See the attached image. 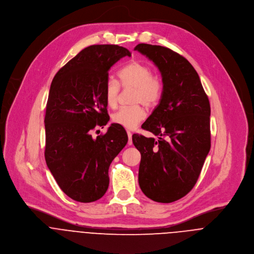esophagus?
<instances>
[{"instance_id":"esophagus-1","label":"esophagus","mask_w":254,"mask_h":254,"mask_svg":"<svg viewBox=\"0 0 254 254\" xmlns=\"http://www.w3.org/2000/svg\"><path fill=\"white\" fill-rule=\"evenodd\" d=\"M127 136H128L127 143H128V145H131L132 144V133L129 130H127Z\"/></svg>"}]
</instances>
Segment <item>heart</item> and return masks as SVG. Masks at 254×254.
<instances>
[{"mask_svg": "<svg viewBox=\"0 0 254 254\" xmlns=\"http://www.w3.org/2000/svg\"><path fill=\"white\" fill-rule=\"evenodd\" d=\"M120 84L124 89H134L132 95L133 104H142L150 108L157 104L162 94L161 79L152 74L151 68L139 61L132 60L124 66L119 72ZM120 84L109 79L104 87L103 95L108 107L116 108L120 96ZM145 112L140 105L122 108L112 117L113 122L126 128L132 129L144 119Z\"/></svg>", "mask_w": 254, "mask_h": 254, "instance_id": "obj_1", "label": "heart"}]
</instances>
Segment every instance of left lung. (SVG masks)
Here are the masks:
<instances>
[{"label": "left lung", "instance_id": "8db88e82", "mask_svg": "<svg viewBox=\"0 0 254 254\" xmlns=\"http://www.w3.org/2000/svg\"><path fill=\"white\" fill-rule=\"evenodd\" d=\"M159 69L161 99L141 127L154 137L134 133L141 154L138 183L149 199L172 203L195 186L211 148V107L200 77L179 53L160 45L134 47Z\"/></svg>", "mask_w": 254, "mask_h": 254}]
</instances>
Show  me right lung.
Segmentation results:
<instances>
[{"label":"right lung","instance_id":"obj_1","mask_svg":"<svg viewBox=\"0 0 254 254\" xmlns=\"http://www.w3.org/2000/svg\"><path fill=\"white\" fill-rule=\"evenodd\" d=\"M130 55L119 45H91L52 80L44 118V156L60 189L74 201L91 203L105 195L109 167L127 143V131L120 125L112 124L96 138L91 130L110 121L103 95L110 68Z\"/></svg>","mask_w":254,"mask_h":254}]
</instances>
